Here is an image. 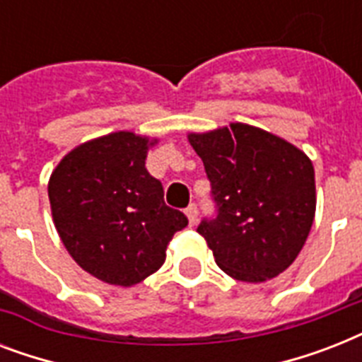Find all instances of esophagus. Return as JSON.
<instances>
[{"label":"esophagus","instance_id":"obj_1","mask_svg":"<svg viewBox=\"0 0 362 362\" xmlns=\"http://www.w3.org/2000/svg\"><path fill=\"white\" fill-rule=\"evenodd\" d=\"M186 216H187V220H189V226H195L199 220V209H197V204L192 203L186 209Z\"/></svg>","mask_w":362,"mask_h":362}]
</instances>
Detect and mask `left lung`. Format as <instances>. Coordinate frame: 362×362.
Returning <instances> with one entry per match:
<instances>
[{"label":"left lung","instance_id":"obj_1","mask_svg":"<svg viewBox=\"0 0 362 362\" xmlns=\"http://www.w3.org/2000/svg\"><path fill=\"white\" fill-rule=\"evenodd\" d=\"M210 180L216 214L197 233L218 267L240 281H264L289 267L314 223V167L298 148L244 124L189 135Z\"/></svg>","mask_w":362,"mask_h":362}]
</instances>
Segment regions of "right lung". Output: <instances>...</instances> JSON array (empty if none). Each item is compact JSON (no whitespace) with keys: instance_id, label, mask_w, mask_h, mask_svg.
Wrapping results in <instances>:
<instances>
[{"instance_id":"add662e5","label":"right lung","mask_w":362,"mask_h":362,"mask_svg":"<svg viewBox=\"0 0 362 362\" xmlns=\"http://www.w3.org/2000/svg\"><path fill=\"white\" fill-rule=\"evenodd\" d=\"M148 144L129 131L110 133L67 153L48 182L54 223L71 257L115 286L153 274L170 238L187 226L146 170Z\"/></svg>"}]
</instances>
